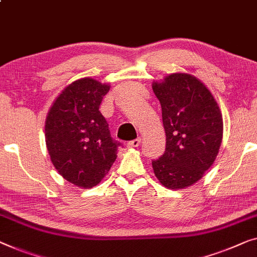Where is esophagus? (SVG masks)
Here are the masks:
<instances>
[{
  "mask_svg": "<svg viewBox=\"0 0 257 257\" xmlns=\"http://www.w3.org/2000/svg\"><path fill=\"white\" fill-rule=\"evenodd\" d=\"M140 144H141V139H140V138H138V139L128 141V143H127V147H128V148H135V147L139 146Z\"/></svg>",
  "mask_w": 257,
  "mask_h": 257,
  "instance_id": "1",
  "label": "esophagus"
}]
</instances>
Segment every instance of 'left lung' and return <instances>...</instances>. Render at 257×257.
<instances>
[{
	"instance_id": "1",
	"label": "left lung",
	"mask_w": 257,
	"mask_h": 257,
	"mask_svg": "<svg viewBox=\"0 0 257 257\" xmlns=\"http://www.w3.org/2000/svg\"><path fill=\"white\" fill-rule=\"evenodd\" d=\"M162 109L166 151L152 161L158 180L168 189L196 183L217 158L222 117L205 85L190 74L176 73L153 83Z\"/></svg>"
}]
</instances>
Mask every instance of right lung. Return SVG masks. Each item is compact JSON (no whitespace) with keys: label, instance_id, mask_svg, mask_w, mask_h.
<instances>
[{"label":"right lung","instance_id":"obj_1","mask_svg":"<svg viewBox=\"0 0 257 257\" xmlns=\"http://www.w3.org/2000/svg\"><path fill=\"white\" fill-rule=\"evenodd\" d=\"M109 84L90 77L66 87L48 111L45 138L59 174L80 188H92L109 173L121 143L111 138L99 112Z\"/></svg>","mask_w":257,"mask_h":257}]
</instances>
